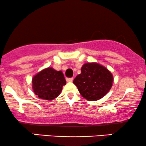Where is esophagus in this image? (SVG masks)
<instances>
[{"mask_svg": "<svg viewBox=\"0 0 146 146\" xmlns=\"http://www.w3.org/2000/svg\"><path fill=\"white\" fill-rule=\"evenodd\" d=\"M66 81L68 82H72L73 81V78H66Z\"/></svg>", "mask_w": 146, "mask_h": 146, "instance_id": "1", "label": "esophagus"}]
</instances>
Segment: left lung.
<instances>
[{"instance_id":"1","label":"left lung","mask_w":146,"mask_h":146,"mask_svg":"<svg viewBox=\"0 0 146 146\" xmlns=\"http://www.w3.org/2000/svg\"><path fill=\"white\" fill-rule=\"evenodd\" d=\"M113 78L111 72L97 62H88L81 68L80 74L74 80L82 96L89 101L103 98L112 86Z\"/></svg>"}]
</instances>
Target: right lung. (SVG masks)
Masks as SVG:
<instances>
[{
    "instance_id": "1",
    "label": "right lung",
    "mask_w": 146,
    "mask_h": 146,
    "mask_svg": "<svg viewBox=\"0 0 146 146\" xmlns=\"http://www.w3.org/2000/svg\"><path fill=\"white\" fill-rule=\"evenodd\" d=\"M66 83L62 72L48 67L34 76L32 88L40 98L50 101L58 96Z\"/></svg>"
}]
</instances>
